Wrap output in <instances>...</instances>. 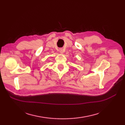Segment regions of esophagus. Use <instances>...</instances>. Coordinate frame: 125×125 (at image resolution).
Returning a JSON list of instances; mask_svg holds the SVG:
<instances>
[{"instance_id":"esophagus-1","label":"esophagus","mask_w":125,"mask_h":125,"mask_svg":"<svg viewBox=\"0 0 125 125\" xmlns=\"http://www.w3.org/2000/svg\"><path fill=\"white\" fill-rule=\"evenodd\" d=\"M59 52H60V54H63V51L62 49H60Z\"/></svg>"}]
</instances>
